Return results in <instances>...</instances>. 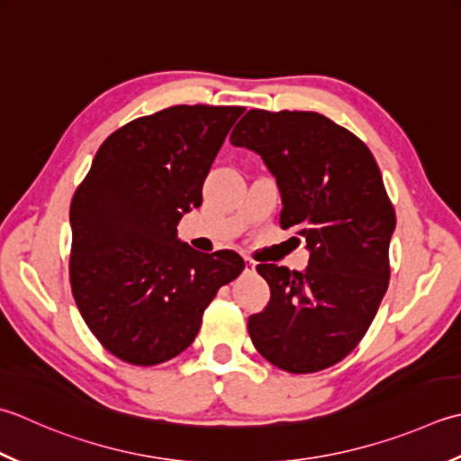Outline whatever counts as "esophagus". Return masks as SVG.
<instances>
[{
	"label": "esophagus",
	"mask_w": 461,
	"mask_h": 461,
	"mask_svg": "<svg viewBox=\"0 0 461 461\" xmlns=\"http://www.w3.org/2000/svg\"><path fill=\"white\" fill-rule=\"evenodd\" d=\"M256 272V261L251 258H246V274H254Z\"/></svg>",
	"instance_id": "esophagus-1"
}]
</instances>
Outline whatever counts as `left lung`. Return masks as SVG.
Returning a JSON list of instances; mask_svg holds the SVG:
<instances>
[{"label": "left lung", "mask_w": 461, "mask_h": 461, "mask_svg": "<svg viewBox=\"0 0 461 461\" xmlns=\"http://www.w3.org/2000/svg\"><path fill=\"white\" fill-rule=\"evenodd\" d=\"M231 146L264 159L282 195L279 223L305 240V272L259 264L269 285L248 331L269 364L312 374L344 359L366 336L390 282L395 212L372 151L315 112L249 110Z\"/></svg>", "instance_id": "8db88e82"}]
</instances>
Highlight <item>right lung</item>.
Listing matches in <instances>:
<instances>
[{
  "label": "right lung",
  "mask_w": 461,
  "mask_h": 461,
  "mask_svg": "<svg viewBox=\"0 0 461 461\" xmlns=\"http://www.w3.org/2000/svg\"><path fill=\"white\" fill-rule=\"evenodd\" d=\"M236 105H174L113 131L69 207L71 292L102 346L156 366L192 346L203 310L246 267L231 249L202 254L177 238Z\"/></svg>",
  "instance_id": "1"
}]
</instances>
